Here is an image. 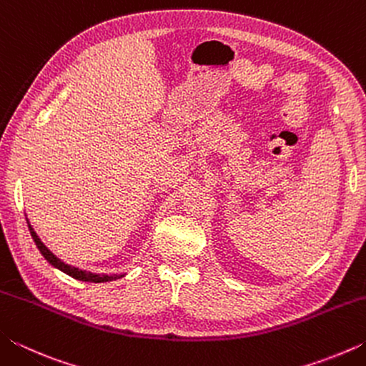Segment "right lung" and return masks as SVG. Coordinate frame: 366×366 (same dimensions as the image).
Masks as SVG:
<instances>
[{
  "mask_svg": "<svg viewBox=\"0 0 366 366\" xmlns=\"http://www.w3.org/2000/svg\"><path fill=\"white\" fill-rule=\"evenodd\" d=\"M27 224H29V231L32 234V237L35 240L36 247H39V250L43 257H45L46 262L49 264H53L54 268L61 269L66 274H69L74 280H79V281H85V282H108V281H116L122 277L124 274H97V272H92V271H85V269H79L76 266H71V264H66L63 259H59L54 253L48 249V247L41 242V239L36 235V232L34 231V227L30 226V222L27 219Z\"/></svg>",
  "mask_w": 366,
  "mask_h": 366,
  "instance_id": "1",
  "label": "right lung"
}]
</instances>
